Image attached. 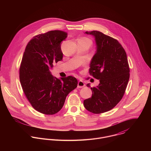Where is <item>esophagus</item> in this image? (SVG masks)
<instances>
[{
    "label": "esophagus",
    "mask_w": 151,
    "mask_h": 151,
    "mask_svg": "<svg viewBox=\"0 0 151 151\" xmlns=\"http://www.w3.org/2000/svg\"><path fill=\"white\" fill-rule=\"evenodd\" d=\"M85 83L84 82L82 81H78V88H82L83 87L85 86Z\"/></svg>",
    "instance_id": "34e87169"
}]
</instances>
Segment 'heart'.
<instances>
[{"label": "heart", "mask_w": 151, "mask_h": 151, "mask_svg": "<svg viewBox=\"0 0 151 151\" xmlns=\"http://www.w3.org/2000/svg\"><path fill=\"white\" fill-rule=\"evenodd\" d=\"M83 39H87V38H83Z\"/></svg>", "instance_id": "obj_1"}]
</instances>
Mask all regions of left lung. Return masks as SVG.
Instances as JSON below:
<instances>
[{"mask_svg":"<svg viewBox=\"0 0 151 151\" xmlns=\"http://www.w3.org/2000/svg\"><path fill=\"white\" fill-rule=\"evenodd\" d=\"M94 36L96 54L90 63L89 73L99 79L98 86L91 87V98L83 101L85 108L98 114L109 111L122 99L130 78V68L126 52L115 39L99 31L86 32Z\"/></svg>","mask_w":151,"mask_h":151,"instance_id":"obj_1","label":"left lung"}]
</instances>
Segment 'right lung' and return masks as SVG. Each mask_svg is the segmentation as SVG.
I'll return each instance as SVG.
<instances>
[{"label":"right lung","instance_id":"add662e5","mask_svg":"<svg viewBox=\"0 0 151 151\" xmlns=\"http://www.w3.org/2000/svg\"><path fill=\"white\" fill-rule=\"evenodd\" d=\"M68 33L52 30L39 34L27 45L19 67V81L23 92L37 111L54 115L63 107L70 92L77 87L78 81L72 76L59 79L50 70L63 58L61 42Z\"/></svg>","mask_w":151,"mask_h":151}]
</instances>
